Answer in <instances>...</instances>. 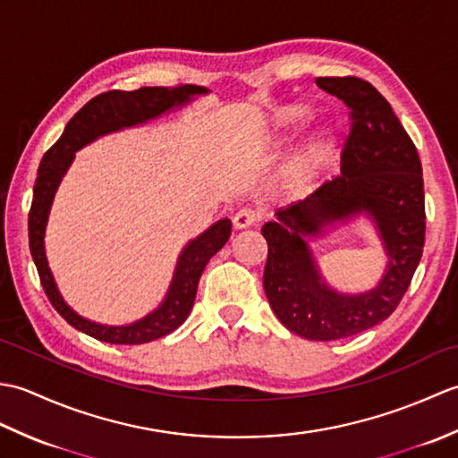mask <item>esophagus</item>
Listing matches in <instances>:
<instances>
[{
  "label": "esophagus",
  "instance_id": "esophagus-1",
  "mask_svg": "<svg viewBox=\"0 0 458 458\" xmlns=\"http://www.w3.org/2000/svg\"><path fill=\"white\" fill-rule=\"evenodd\" d=\"M258 220H259L258 212H254L251 208H242L236 212V216H234V228H238V230L250 228V226H254Z\"/></svg>",
  "mask_w": 458,
  "mask_h": 458
}]
</instances>
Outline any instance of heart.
<instances>
[{
  "label": "heart",
  "instance_id": "obj_1",
  "mask_svg": "<svg viewBox=\"0 0 458 458\" xmlns=\"http://www.w3.org/2000/svg\"><path fill=\"white\" fill-rule=\"evenodd\" d=\"M309 115L307 106H291L284 114H281V123H295L299 120H305ZM336 151V138L333 131H320L313 140H310L303 149H301L293 159L287 163L284 173L285 189L293 194L305 192L313 187V182L323 171L328 161L335 157Z\"/></svg>",
  "mask_w": 458,
  "mask_h": 458
}]
</instances>
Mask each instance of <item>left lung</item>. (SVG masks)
<instances>
[{"mask_svg":"<svg viewBox=\"0 0 458 458\" xmlns=\"http://www.w3.org/2000/svg\"><path fill=\"white\" fill-rule=\"evenodd\" d=\"M317 86L350 110L343 173L305 200L279 208L261 234L271 309L291 333L325 343L372 328L400 305L423 254L425 192L415 143L372 84L358 76H320ZM360 211L375 218L391 264L376 290L340 296L322 284L304 238Z\"/></svg>","mask_w":458,"mask_h":458,"instance_id":"8db88e82","label":"left lung"}]
</instances>
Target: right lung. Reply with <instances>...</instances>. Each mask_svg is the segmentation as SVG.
I'll return each instance as SVG.
<instances>
[{
    "label": "right lung",
    "instance_id": "add662e5",
    "mask_svg": "<svg viewBox=\"0 0 458 458\" xmlns=\"http://www.w3.org/2000/svg\"><path fill=\"white\" fill-rule=\"evenodd\" d=\"M204 92L207 90L202 86L194 84L179 86V89H159V86L149 89V86H143V89L131 92H102L94 96L89 104H84L72 115L61 138L43 155V161L37 171L31 210H29V248H31L38 279H41V285L51 305L68 325L82 330L84 335L110 344H143L173 333L174 328L187 320L194 297H197L202 271L207 267L208 259L228 242L232 222L228 218L218 220L182 250L167 299L163 301V305L157 310H153L151 315L130 327H102L79 317L64 303L61 293L56 291L51 269L47 266L43 236L48 208H51L58 182H61L68 165L72 163L74 151H79L82 145L90 143L98 135L148 122L155 115L171 110L173 106L189 102L192 94Z\"/></svg>",
    "mask_w": 458,
    "mask_h": 458
}]
</instances>
